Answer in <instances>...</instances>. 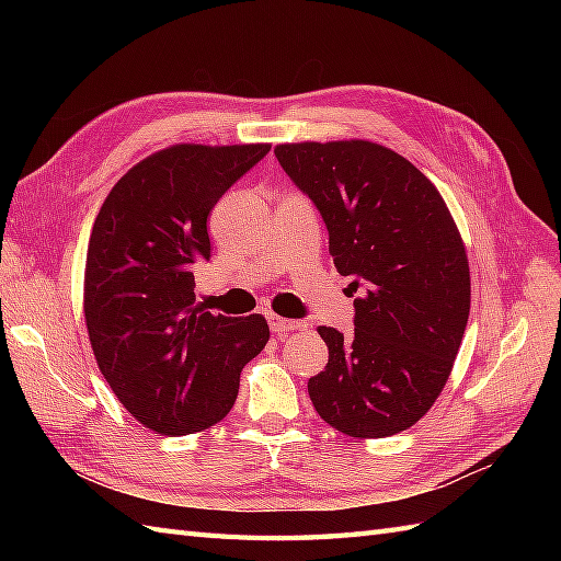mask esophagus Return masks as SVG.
<instances>
[{
    "instance_id": "1",
    "label": "esophagus",
    "mask_w": 561,
    "mask_h": 561,
    "mask_svg": "<svg viewBox=\"0 0 561 561\" xmlns=\"http://www.w3.org/2000/svg\"><path fill=\"white\" fill-rule=\"evenodd\" d=\"M267 323H270V330L274 332V335H287V332H294V330H304L306 325L301 323V320H287V318H282V316H274V313H270L267 316Z\"/></svg>"
}]
</instances>
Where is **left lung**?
Returning <instances> with one entry per match:
<instances>
[{
	"label": "left lung",
	"mask_w": 561,
	"mask_h": 561,
	"mask_svg": "<svg viewBox=\"0 0 561 561\" xmlns=\"http://www.w3.org/2000/svg\"><path fill=\"white\" fill-rule=\"evenodd\" d=\"M311 197L342 277H354V330L318 328L328 366L308 380L337 432L383 438L420 422L450 376L470 316V267L444 197L374 141H301L274 149Z\"/></svg>",
	"instance_id": "obj_1"
}]
</instances>
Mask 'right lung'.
Instances as JSON below:
<instances>
[{
  "label": "right lung",
  "mask_w": 561,
  "mask_h": 561,
  "mask_svg": "<svg viewBox=\"0 0 561 561\" xmlns=\"http://www.w3.org/2000/svg\"><path fill=\"white\" fill-rule=\"evenodd\" d=\"M270 145H175L133 165L93 221L83 316L103 378L125 410L165 436L231 412L243 366L265 350L267 320L211 316L195 304L209 260L207 217Z\"/></svg>",
  "instance_id": "obj_1"
}]
</instances>
